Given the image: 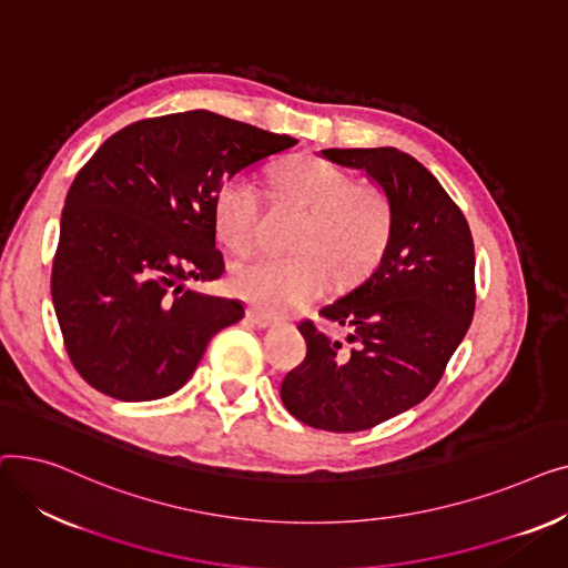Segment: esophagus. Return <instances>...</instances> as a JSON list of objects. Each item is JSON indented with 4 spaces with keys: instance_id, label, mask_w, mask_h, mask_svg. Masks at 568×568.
I'll return each instance as SVG.
<instances>
[{
    "instance_id": "1",
    "label": "esophagus",
    "mask_w": 568,
    "mask_h": 568,
    "mask_svg": "<svg viewBox=\"0 0 568 568\" xmlns=\"http://www.w3.org/2000/svg\"><path fill=\"white\" fill-rule=\"evenodd\" d=\"M246 317H248L251 324L260 326V329H272V326L278 324V320L274 315H268V313H264L260 308H253V306L246 311Z\"/></svg>"
}]
</instances>
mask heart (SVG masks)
Listing matches in <instances>:
<instances>
[{
  "mask_svg": "<svg viewBox=\"0 0 568 568\" xmlns=\"http://www.w3.org/2000/svg\"><path fill=\"white\" fill-rule=\"evenodd\" d=\"M276 191L304 209L294 255H257L232 268V290L268 313L300 308L338 281H352L379 260L392 234V202L379 186L356 184L341 165L302 159L272 172ZM219 234L239 255L262 234L260 189L248 174H234L214 202Z\"/></svg>",
  "mask_w": 568,
  "mask_h": 568,
  "instance_id": "b5f03b06",
  "label": "heart"
}]
</instances>
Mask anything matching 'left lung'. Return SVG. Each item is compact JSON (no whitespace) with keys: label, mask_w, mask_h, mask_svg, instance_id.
Listing matches in <instances>:
<instances>
[{"label":"left lung","mask_w":568,"mask_h":568,"mask_svg":"<svg viewBox=\"0 0 568 568\" xmlns=\"http://www.w3.org/2000/svg\"><path fill=\"white\" fill-rule=\"evenodd\" d=\"M322 154L384 189L392 234L373 272L320 311L349 326V352L313 320L300 322L306 359L285 375L281 398L306 426L359 433L422 403L442 379L474 315V242L460 206L396 146Z\"/></svg>","instance_id":"left-lung-1"}]
</instances>
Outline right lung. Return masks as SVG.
<instances>
[{"mask_svg":"<svg viewBox=\"0 0 568 568\" xmlns=\"http://www.w3.org/2000/svg\"><path fill=\"white\" fill-rule=\"evenodd\" d=\"M209 110L140 119L110 135L67 193L52 304L69 359L97 392L142 403L189 382L234 300L184 281L225 272L214 202L230 176L294 146Z\"/></svg>","mask_w":568,"mask_h":568,"instance_id":"add662e5","label":"right lung"}]
</instances>
